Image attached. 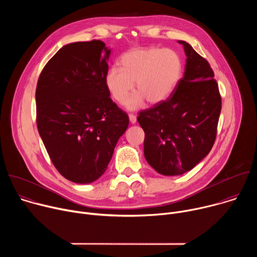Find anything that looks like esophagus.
I'll list each match as a JSON object with an SVG mask.
<instances>
[{"label":"esophagus","mask_w":257,"mask_h":257,"mask_svg":"<svg viewBox=\"0 0 257 257\" xmlns=\"http://www.w3.org/2000/svg\"><path fill=\"white\" fill-rule=\"evenodd\" d=\"M129 120L131 124H135L136 123V116L133 114H129Z\"/></svg>","instance_id":"1"}]
</instances>
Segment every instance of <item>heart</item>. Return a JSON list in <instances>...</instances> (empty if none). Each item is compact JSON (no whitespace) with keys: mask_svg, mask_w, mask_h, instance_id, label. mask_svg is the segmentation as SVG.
<instances>
[{"mask_svg":"<svg viewBox=\"0 0 257 257\" xmlns=\"http://www.w3.org/2000/svg\"><path fill=\"white\" fill-rule=\"evenodd\" d=\"M120 65L121 69L112 67L106 71L104 83L112 97L120 103L126 100L134 86L136 92L126 101L129 109L141 107L144 100L150 104L163 102L175 90L183 75L182 59L170 49H132L122 55Z\"/></svg>","mask_w":257,"mask_h":257,"instance_id":"obj_1","label":"heart"}]
</instances>
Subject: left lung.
Masks as SVG:
<instances>
[{
    "label": "left lung",
    "mask_w": 257,
    "mask_h": 257,
    "mask_svg": "<svg viewBox=\"0 0 257 257\" xmlns=\"http://www.w3.org/2000/svg\"><path fill=\"white\" fill-rule=\"evenodd\" d=\"M184 76L163 102L143 109L137 121L145 133L144 157L165 176L193 169L210 152L222 98L208 62L186 42Z\"/></svg>",
    "instance_id": "8db88e82"
}]
</instances>
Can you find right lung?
I'll return each mask as SVG.
<instances>
[{
	"instance_id": "1",
	"label": "right lung",
	"mask_w": 257,
	"mask_h": 257,
	"mask_svg": "<svg viewBox=\"0 0 257 257\" xmlns=\"http://www.w3.org/2000/svg\"><path fill=\"white\" fill-rule=\"evenodd\" d=\"M109 54L101 41L66 45L36 85V124L46 150L58 172L78 184L105 172L129 124L104 83Z\"/></svg>"
}]
</instances>
